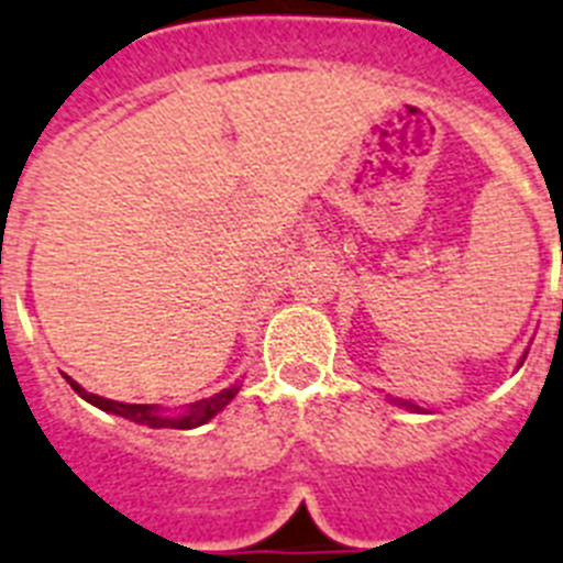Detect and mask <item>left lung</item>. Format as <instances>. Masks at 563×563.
Wrapping results in <instances>:
<instances>
[{
  "mask_svg": "<svg viewBox=\"0 0 563 563\" xmlns=\"http://www.w3.org/2000/svg\"><path fill=\"white\" fill-rule=\"evenodd\" d=\"M400 406H409V409H418V406H412V404H400Z\"/></svg>",
  "mask_w": 563,
  "mask_h": 563,
  "instance_id": "obj_1",
  "label": "left lung"
}]
</instances>
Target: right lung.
Returning a JSON list of instances; mask_svg holds the SVG:
<instances>
[{
	"label": "right lung",
	"instance_id": "right-lung-1",
	"mask_svg": "<svg viewBox=\"0 0 563 563\" xmlns=\"http://www.w3.org/2000/svg\"><path fill=\"white\" fill-rule=\"evenodd\" d=\"M68 384H70V389L77 391L79 398H85L88 404L99 406L102 412L120 415V418H129V420H134V423H143V427H151V429H194V427H200V423H206V420L214 418L217 412H223V406L229 404V400L240 391V386L234 384V386H229V389L220 391V395H214V398L197 400V404L188 406L183 415H163L157 406L120 404V400L99 398V395H91V391H85L79 384H74L70 377H68Z\"/></svg>",
	"mask_w": 563,
	"mask_h": 563
}]
</instances>
